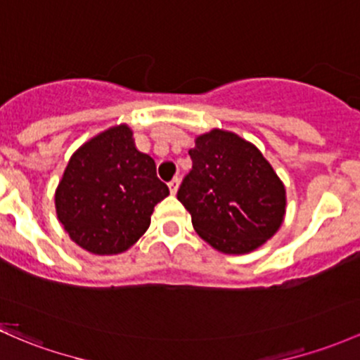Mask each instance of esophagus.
Here are the masks:
<instances>
[{
	"instance_id": "esophagus-1",
	"label": "esophagus",
	"mask_w": 360,
	"mask_h": 360,
	"mask_svg": "<svg viewBox=\"0 0 360 360\" xmlns=\"http://www.w3.org/2000/svg\"><path fill=\"white\" fill-rule=\"evenodd\" d=\"M169 188H170V193H172V195H176L177 188H179V177L176 176V177H174V179H170Z\"/></svg>"
}]
</instances>
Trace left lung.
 Wrapping results in <instances>:
<instances>
[{
	"label": "left lung",
	"mask_w": 360,
	"mask_h": 360,
	"mask_svg": "<svg viewBox=\"0 0 360 360\" xmlns=\"http://www.w3.org/2000/svg\"><path fill=\"white\" fill-rule=\"evenodd\" d=\"M190 157L177 200L210 247L243 255L274 236L285 219L286 190L255 145L212 129L196 136Z\"/></svg>",
	"instance_id": "obj_1"
}]
</instances>
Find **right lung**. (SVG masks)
I'll use <instances>...</instances> for the list:
<instances>
[{"label":"right lung","mask_w":360,"mask_h":360,"mask_svg":"<svg viewBox=\"0 0 360 360\" xmlns=\"http://www.w3.org/2000/svg\"><path fill=\"white\" fill-rule=\"evenodd\" d=\"M169 195L155 160L134 145L126 124L86 141L67 164L55 193L58 221L79 247L96 255L131 248Z\"/></svg>","instance_id":"right-lung-1"}]
</instances>
